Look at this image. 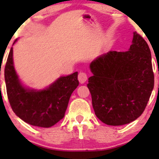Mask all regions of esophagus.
<instances>
[{
    "label": "esophagus",
    "instance_id": "1",
    "mask_svg": "<svg viewBox=\"0 0 159 159\" xmlns=\"http://www.w3.org/2000/svg\"><path fill=\"white\" fill-rule=\"evenodd\" d=\"M78 79L81 84H84V83L88 79L87 75H86L85 73H84V72H80V73L78 74Z\"/></svg>",
    "mask_w": 159,
    "mask_h": 159
}]
</instances>
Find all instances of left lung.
Wrapping results in <instances>:
<instances>
[{"label": "left lung", "mask_w": 159, "mask_h": 159, "mask_svg": "<svg viewBox=\"0 0 159 159\" xmlns=\"http://www.w3.org/2000/svg\"><path fill=\"white\" fill-rule=\"evenodd\" d=\"M87 84L94 113L108 125L129 124L145 111L154 88L152 56L145 40L134 32L127 51H109L91 62Z\"/></svg>", "instance_id": "1"}]
</instances>
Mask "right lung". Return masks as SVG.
<instances>
[{
  "mask_svg": "<svg viewBox=\"0 0 159 159\" xmlns=\"http://www.w3.org/2000/svg\"><path fill=\"white\" fill-rule=\"evenodd\" d=\"M7 98L13 111L34 126L49 128L65 116L72 92L78 86V72L61 77L47 89L28 90L19 81L13 65L11 48L4 68Z\"/></svg>",
  "mask_w": 159,
  "mask_h": 159,
  "instance_id": "right-lung-1",
  "label": "right lung"
}]
</instances>
